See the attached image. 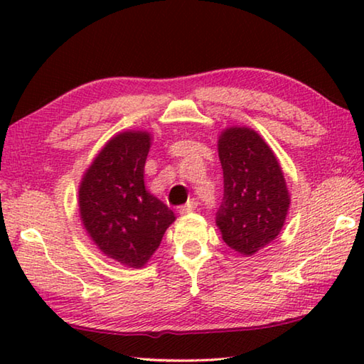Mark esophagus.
<instances>
[{
	"label": "esophagus",
	"instance_id": "esophagus-1",
	"mask_svg": "<svg viewBox=\"0 0 364 364\" xmlns=\"http://www.w3.org/2000/svg\"><path fill=\"white\" fill-rule=\"evenodd\" d=\"M196 207H197V200H196V199H191V200H188L186 204H184V205L180 208V213H181V215H186V213L194 212Z\"/></svg>",
	"mask_w": 364,
	"mask_h": 364
}]
</instances>
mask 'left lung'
<instances>
[{"label": "left lung", "mask_w": 364, "mask_h": 364, "mask_svg": "<svg viewBox=\"0 0 364 364\" xmlns=\"http://www.w3.org/2000/svg\"><path fill=\"white\" fill-rule=\"evenodd\" d=\"M225 194L217 212L221 237L241 257H252L279 236L291 205L284 171L254 128L232 125L217 141Z\"/></svg>", "instance_id": "left-lung-1"}]
</instances>
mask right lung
<instances>
[{"label":"right lung","instance_id":"1","mask_svg":"<svg viewBox=\"0 0 364 364\" xmlns=\"http://www.w3.org/2000/svg\"><path fill=\"white\" fill-rule=\"evenodd\" d=\"M152 146L147 130L114 134L78 184V213L91 241L110 260L143 268L175 221L170 208L144 186Z\"/></svg>","mask_w":364,"mask_h":364}]
</instances>
